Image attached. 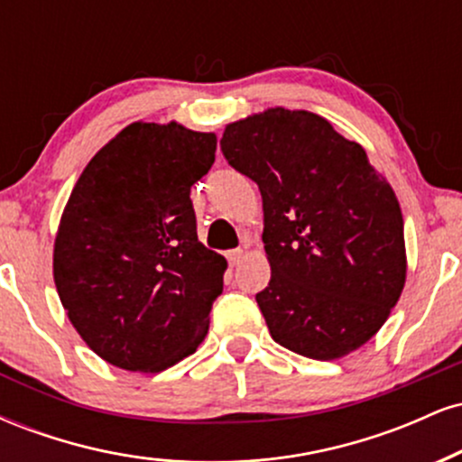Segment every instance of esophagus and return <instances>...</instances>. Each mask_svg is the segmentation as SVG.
Segmentation results:
<instances>
[{"label": "esophagus", "instance_id": "esophagus-1", "mask_svg": "<svg viewBox=\"0 0 462 462\" xmlns=\"http://www.w3.org/2000/svg\"><path fill=\"white\" fill-rule=\"evenodd\" d=\"M226 258H227V263H230V264H238V263H241V258H243V249L241 247L230 249V252L226 254Z\"/></svg>", "mask_w": 462, "mask_h": 462}]
</instances>
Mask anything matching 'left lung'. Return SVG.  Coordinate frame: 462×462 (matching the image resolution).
Returning a JSON list of instances; mask_svg holds the SVG:
<instances>
[{"mask_svg":"<svg viewBox=\"0 0 462 462\" xmlns=\"http://www.w3.org/2000/svg\"><path fill=\"white\" fill-rule=\"evenodd\" d=\"M230 167L263 195L272 280L256 301L272 338L334 360L383 328L406 280L404 219L358 143L319 115L272 108L230 124Z\"/></svg>","mask_w":462,"mask_h":462,"instance_id":"8db88e82","label":"left lung"}]
</instances>
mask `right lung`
<instances>
[{
	"instance_id": "right-lung-1",
	"label": "right lung",
	"mask_w": 462,
	"mask_h": 462,
	"mask_svg": "<svg viewBox=\"0 0 462 462\" xmlns=\"http://www.w3.org/2000/svg\"><path fill=\"white\" fill-rule=\"evenodd\" d=\"M215 150L213 132L139 121L95 153L71 190L54 282L79 337L115 367L158 374L208 332L227 263L198 241L190 187Z\"/></svg>"
}]
</instances>
